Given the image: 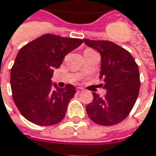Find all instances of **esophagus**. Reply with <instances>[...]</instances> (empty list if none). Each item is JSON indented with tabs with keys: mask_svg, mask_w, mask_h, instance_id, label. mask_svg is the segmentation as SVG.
<instances>
[{
	"mask_svg": "<svg viewBox=\"0 0 156 156\" xmlns=\"http://www.w3.org/2000/svg\"><path fill=\"white\" fill-rule=\"evenodd\" d=\"M84 91V89L82 88V87H77V92L78 93H81V92H83Z\"/></svg>",
	"mask_w": 156,
	"mask_h": 156,
	"instance_id": "34e87169",
	"label": "esophagus"
}]
</instances>
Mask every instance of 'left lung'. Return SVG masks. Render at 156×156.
<instances>
[{"instance_id": "8db88e82", "label": "left lung", "mask_w": 156, "mask_h": 156, "mask_svg": "<svg viewBox=\"0 0 156 156\" xmlns=\"http://www.w3.org/2000/svg\"><path fill=\"white\" fill-rule=\"evenodd\" d=\"M85 44L99 52L103 78L104 98L93 94V101L87 108L89 118L101 126H113L122 122L132 110L139 93L140 75L132 55L109 41L85 39Z\"/></svg>"}]
</instances>
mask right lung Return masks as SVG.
Listing matches in <instances>:
<instances>
[{
  "label": "right lung",
  "instance_id": "add662e5",
  "mask_svg": "<svg viewBox=\"0 0 156 156\" xmlns=\"http://www.w3.org/2000/svg\"><path fill=\"white\" fill-rule=\"evenodd\" d=\"M83 43L81 39L45 34L29 42L17 54L11 70L12 98L20 114L39 126H52L64 118L76 88H59L51 78L64 57Z\"/></svg>",
  "mask_w": 156,
  "mask_h": 156
}]
</instances>
